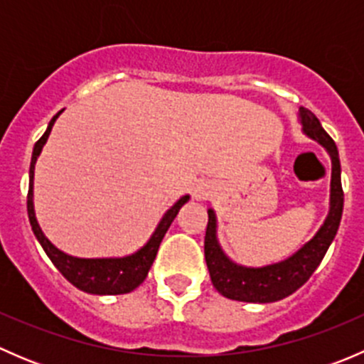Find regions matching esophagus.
<instances>
[{"label":"esophagus","mask_w":364,"mask_h":364,"mask_svg":"<svg viewBox=\"0 0 364 364\" xmlns=\"http://www.w3.org/2000/svg\"><path fill=\"white\" fill-rule=\"evenodd\" d=\"M215 192V185L209 181H200L197 183L196 188H193V199L196 200H208L209 197Z\"/></svg>","instance_id":"esophagus-1"}]
</instances>
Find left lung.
<instances>
[{"instance_id": "left-lung-1", "label": "left lung", "mask_w": 364, "mask_h": 364, "mask_svg": "<svg viewBox=\"0 0 364 364\" xmlns=\"http://www.w3.org/2000/svg\"><path fill=\"white\" fill-rule=\"evenodd\" d=\"M303 132L317 141L331 159V193H329V213L324 223L308 243H304L289 259L262 267H247L236 264L225 255L216 236V213L208 209V227L204 237V255L208 264L213 287L222 296L247 303H273L291 296L308 278L314 274L321 260L324 259L329 245L338 232L341 213H343V190H341V167L335 141L322 128L314 112L299 107L297 112Z\"/></svg>"}]
</instances>
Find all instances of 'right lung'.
<instances>
[{"mask_svg": "<svg viewBox=\"0 0 364 364\" xmlns=\"http://www.w3.org/2000/svg\"><path fill=\"white\" fill-rule=\"evenodd\" d=\"M63 112L60 111L56 116L50 119L49 127H47L46 134L36 141L35 148H33L31 165H29V190H28V216L29 223H31L33 234L36 236L38 243L42 245L43 252L47 253L54 266L58 267L61 274L73 285V287L80 289V291L87 292V294L97 296H116V294H127L137 289L142 282L148 277L149 267L153 266L156 252H159L161 240H164L165 232L168 230L171 223L174 222L176 215L179 213L183 204L188 203L190 196H183L171 209H167L164 216H161L160 223L156 225L155 232L148 240V243L132 255L124 257H105V259H80V257H72L68 253L61 252L60 248L54 247L43 230L40 229L38 220L35 216V205H33V178H35V164L36 159L42 153V148L46 146L47 139H49L50 130L54 127V121L58 116Z\"/></svg>", "mask_w": 364, "mask_h": 364, "instance_id": "1", "label": "right lung"}]
</instances>
